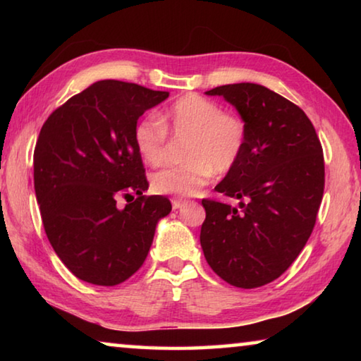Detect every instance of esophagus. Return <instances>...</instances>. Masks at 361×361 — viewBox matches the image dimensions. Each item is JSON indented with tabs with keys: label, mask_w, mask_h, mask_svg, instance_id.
<instances>
[{
	"label": "esophagus",
	"mask_w": 361,
	"mask_h": 361,
	"mask_svg": "<svg viewBox=\"0 0 361 361\" xmlns=\"http://www.w3.org/2000/svg\"><path fill=\"white\" fill-rule=\"evenodd\" d=\"M172 205H173V209H175V210H180V209H183V207L186 205V200L173 199V200H172Z\"/></svg>",
	"instance_id": "34e87169"
}]
</instances>
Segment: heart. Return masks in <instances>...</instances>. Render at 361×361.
Here are the masks:
<instances>
[{
  "mask_svg": "<svg viewBox=\"0 0 361 361\" xmlns=\"http://www.w3.org/2000/svg\"><path fill=\"white\" fill-rule=\"evenodd\" d=\"M166 132L186 135L181 166L159 170L151 178L152 191L176 197L199 194L212 175L231 172L245 151V122L223 113L215 102L188 94L157 114V121L143 118L133 129V145L138 156L151 167L159 166L166 154Z\"/></svg>",
  "mask_w": 361,
  "mask_h": 361,
  "instance_id": "b5f03b06",
  "label": "heart"
}]
</instances>
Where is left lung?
I'll return each mask as SVG.
<instances>
[{"label": "left lung", "mask_w": 361, "mask_h": 361, "mask_svg": "<svg viewBox=\"0 0 361 361\" xmlns=\"http://www.w3.org/2000/svg\"><path fill=\"white\" fill-rule=\"evenodd\" d=\"M231 103L247 127V146L216 191L239 207L202 200L200 247L224 282L256 288L279 279L312 234L325 188L320 140L301 108L264 85L207 90Z\"/></svg>", "instance_id": "1"}]
</instances>
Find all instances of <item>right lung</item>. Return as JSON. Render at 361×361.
I'll return each mask as SVG.
<instances>
[{
    "mask_svg": "<svg viewBox=\"0 0 361 361\" xmlns=\"http://www.w3.org/2000/svg\"><path fill=\"white\" fill-rule=\"evenodd\" d=\"M166 99L169 92L106 79L42 126L33 157L41 219L54 252L84 282L113 286L133 276L172 210L167 197L143 195L149 185L133 145L140 116ZM121 195L126 207L117 205Z\"/></svg>",
    "mask_w": 361,
    "mask_h": 361,
    "instance_id": "obj_1",
    "label": "right lung"
}]
</instances>
